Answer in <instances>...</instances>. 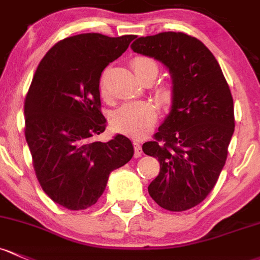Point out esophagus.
I'll return each mask as SVG.
<instances>
[{
    "instance_id": "obj_1",
    "label": "esophagus",
    "mask_w": 260,
    "mask_h": 260,
    "mask_svg": "<svg viewBox=\"0 0 260 260\" xmlns=\"http://www.w3.org/2000/svg\"><path fill=\"white\" fill-rule=\"evenodd\" d=\"M133 148H135V157L138 158L141 157L142 154V147H141V143H139L138 141H133Z\"/></svg>"
}]
</instances>
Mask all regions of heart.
I'll return each mask as SVG.
<instances>
[{
  "label": "heart",
  "mask_w": 260,
  "mask_h": 260,
  "mask_svg": "<svg viewBox=\"0 0 260 260\" xmlns=\"http://www.w3.org/2000/svg\"><path fill=\"white\" fill-rule=\"evenodd\" d=\"M131 67L141 81L149 78L153 81L158 73V64L154 59L147 56H137L131 59ZM100 91L103 98L109 97L106 73L100 80ZM155 100L160 107L168 109L176 100V88L171 82H162L154 89ZM158 118L157 108L149 102H129L125 103L112 114V124L124 135L139 137L152 129Z\"/></svg>",
  "instance_id": "obj_1"
}]
</instances>
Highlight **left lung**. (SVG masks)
<instances>
[{"label": "left lung", "mask_w": 260, "mask_h": 260, "mask_svg": "<svg viewBox=\"0 0 260 260\" xmlns=\"http://www.w3.org/2000/svg\"><path fill=\"white\" fill-rule=\"evenodd\" d=\"M132 50L165 63L176 88L171 113L142 146L160 165L149 196L171 212L190 209L207 198L225 165L236 125L231 89L212 52L189 35L139 37Z\"/></svg>", "instance_id": "obj_1"}]
</instances>
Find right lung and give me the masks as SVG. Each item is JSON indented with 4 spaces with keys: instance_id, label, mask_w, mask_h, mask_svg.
Segmentation results:
<instances>
[{
    "instance_id": "add662e5",
    "label": "right lung",
    "mask_w": 260,
    "mask_h": 260,
    "mask_svg": "<svg viewBox=\"0 0 260 260\" xmlns=\"http://www.w3.org/2000/svg\"><path fill=\"white\" fill-rule=\"evenodd\" d=\"M135 38L101 34L63 38L40 62L24 98V136L35 173L43 192L70 210L97 203L109 173L133 157L124 136L106 143L93 138L106 129L101 76Z\"/></svg>"
}]
</instances>
